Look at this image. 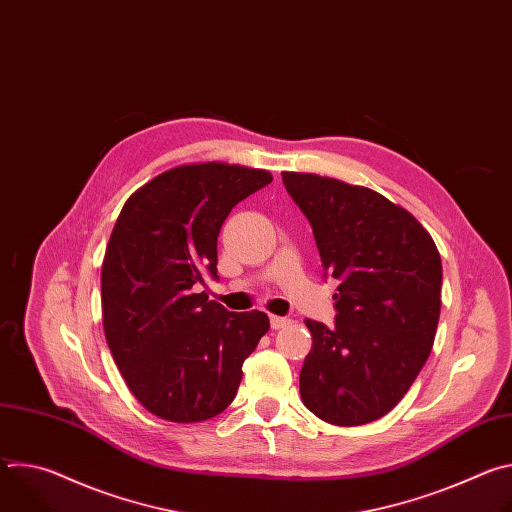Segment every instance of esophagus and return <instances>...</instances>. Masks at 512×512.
Returning <instances> with one entry per match:
<instances>
[{"label":"esophagus","instance_id":"obj_1","mask_svg":"<svg viewBox=\"0 0 512 512\" xmlns=\"http://www.w3.org/2000/svg\"><path fill=\"white\" fill-rule=\"evenodd\" d=\"M269 322H271V328H273V330H279V328H285V326L291 324L289 318H281V316H271Z\"/></svg>","mask_w":512,"mask_h":512}]
</instances>
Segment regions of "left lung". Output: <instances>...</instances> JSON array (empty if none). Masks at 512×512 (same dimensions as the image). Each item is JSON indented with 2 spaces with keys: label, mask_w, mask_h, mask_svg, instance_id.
I'll return each mask as SVG.
<instances>
[{
  "label": "left lung",
  "mask_w": 512,
  "mask_h": 512,
  "mask_svg": "<svg viewBox=\"0 0 512 512\" xmlns=\"http://www.w3.org/2000/svg\"><path fill=\"white\" fill-rule=\"evenodd\" d=\"M312 225L336 320H306L312 350L304 405L322 421L362 425L389 413L431 352L442 308V259L429 233L383 194L336 178L281 172Z\"/></svg>",
  "instance_id": "left-lung-1"
}]
</instances>
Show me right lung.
Here are the masks:
<instances>
[{"mask_svg":"<svg viewBox=\"0 0 512 512\" xmlns=\"http://www.w3.org/2000/svg\"><path fill=\"white\" fill-rule=\"evenodd\" d=\"M271 180L257 168L186 164L121 208L101 267L105 338L129 391L166 421L223 413L269 330L265 312H229L196 287L218 279L216 241L233 206Z\"/></svg>","mask_w":512,"mask_h":512,"instance_id":"right-lung-1","label":"right lung"}]
</instances>
